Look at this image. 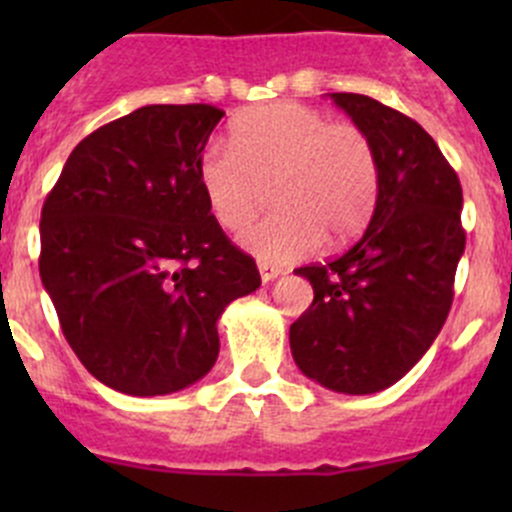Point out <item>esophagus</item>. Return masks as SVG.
Segmentation results:
<instances>
[{"label":"esophagus","instance_id":"34e87169","mask_svg":"<svg viewBox=\"0 0 512 512\" xmlns=\"http://www.w3.org/2000/svg\"><path fill=\"white\" fill-rule=\"evenodd\" d=\"M257 267H260V277H262V282H265V285H267V282L275 280V277L282 275L280 267L270 265V262H260V265H257Z\"/></svg>","mask_w":512,"mask_h":512}]
</instances>
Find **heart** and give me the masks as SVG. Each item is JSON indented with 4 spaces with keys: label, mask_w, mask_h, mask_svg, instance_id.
<instances>
[{
    "label": "heart",
    "mask_w": 512,
    "mask_h": 512,
    "mask_svg": "<svg viewBox=\"0 0 512 512\" xmlns=\"http://www.w3.org/2000/svg\"><path fill=\"white\" fill-rule=\"evenodd\" d=\"M198 180L215 223L242 230L272 193L275 215L242 235L265 262L302 257L364 230L379 198V158L364 128L304 103L252 108L230 126V151L208 148Z\"/></svg>",
    "instance_id": "heart-1"
}]
</instances>
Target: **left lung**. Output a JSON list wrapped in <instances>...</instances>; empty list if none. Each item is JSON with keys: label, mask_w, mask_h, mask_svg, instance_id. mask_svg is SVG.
I'll list each match as a JSON object with an SVG mask.
<instances>
[{"label": "left lung", "mask_w": 512, "mask_h": 512, "mask_svg": "<svg viewBox=\"0 0 512 512\" xmlns=\"http://www.w3.org/2000/svg\"><path fill=\"white\" fill-rule=\"evenodd\" d=\"M329 96L374 143L379 198L347 252L294 270L314 302L289 327V347L302 374L327 389L374 394L428 352L451 312L466 250L463 190L414 118L369 96Z\"/></svg>", "instance_id": "obj_1"}]
</instances>
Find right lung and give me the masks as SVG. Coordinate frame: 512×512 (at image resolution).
I'll list each match as a JSON object with an SVG mask.
<instances>
[{
  "label": "right lung",
  "instance_id": "right-lung-1",
  "mask_svg": "<svg viewBox=\"0 0 512 512\" xmlns=\"http://www.w3.org/2000/svg\"><path fill=\"white\" fill-rule=\"evenodd\" d=\"M223 116L210 103H156L96 128L41 208L39 275L61 332L121 394L163 396L203 379L220 352V314L260 287L198 180Z\"/></svg>",
  "mask_w": 512,
  "mask_h": 512
}]
</instances>
